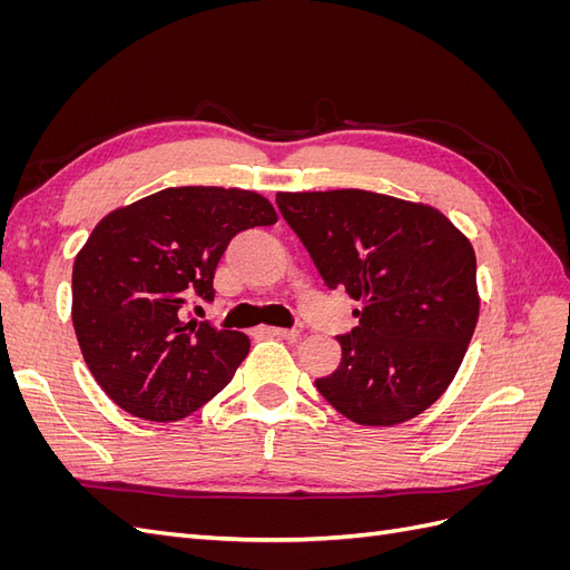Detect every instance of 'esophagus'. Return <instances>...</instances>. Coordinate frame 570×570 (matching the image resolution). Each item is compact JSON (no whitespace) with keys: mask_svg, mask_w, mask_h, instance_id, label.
<instances>
[{"mask_svg":"<svg viewBox=\"0 0 570 570\" xmlns=\"http://www.w3.org/2000/svg\"><path fill=\"white\" fill-rule=\"evenodd\" d=\"M256 337H283V340H297L299 331H289V327H271V325H258L254 331Z\"/></svg>","mask_w":570,"mask_h":570,"instance_id":"34e87169","label":"esophagus"}]
</instances>
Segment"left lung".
I'll return each mask as SVG.
<instances>
[{
    "label": "left lung",
    "mask_w": 570,
    "mask_h": 570,
    "mask_svg": "<svg viewBox=\"0 0 570 570\" xmlns=\"http://www.w3.org/2000/svg\"><path fill=\"white\" fill-rule=\"evenodd\" d=\"M275 202L325 285L361 302L318 392L358 425L419 416L454 381L478 323L469 237L433 206L366 189L278 193Z\"/></svg>",
    "instance_id": "8db88e82"
}]
</instances>
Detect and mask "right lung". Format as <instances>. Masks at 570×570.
I'll use <instances>...</instances> for the list:
<instances>
[{
	"label": "right lung",
	"instance_id": "1",
	"mask_svg": "<svg viewBox=\"0 0 570 570\" xmlns=\"http://www.w3.org/2000/svg\"><path fill=\"white\" fill-rule=\"evenodd\" d=\"M278 220L252 189L166 187L101 218L73 264L71 318L85 364L137 419L180 421L226 387L249 337L183 321L189 297L214 299L230 239Z\"/></svg>",
	"mask_w": 570,
	"mask_h": 570
}]
</instances>
